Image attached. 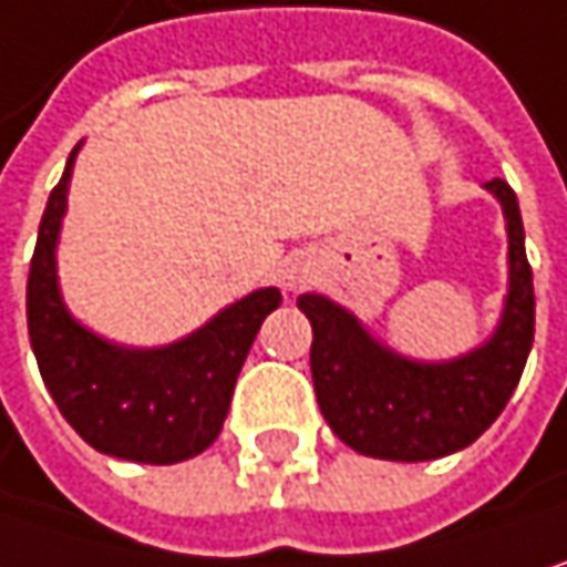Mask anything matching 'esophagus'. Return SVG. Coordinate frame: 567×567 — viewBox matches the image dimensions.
Segmentation results:
<instances>
[{
    "instance_id": "obj_1",
    "label": "esophagus",
    "mask_w": 567,
    "mask_h": 567,
    "mask_svg": "<svg viewBox=\"0 0 567 567\" xmlns=\"http://www.w3.org/2000/svg\"><path fill=\"white\" fill-rule=\"evenodd\" d=\"M301 282V276H298V272H291V276H285V285H288V288H295V285Z\"/></svg>"
}]
</instances>
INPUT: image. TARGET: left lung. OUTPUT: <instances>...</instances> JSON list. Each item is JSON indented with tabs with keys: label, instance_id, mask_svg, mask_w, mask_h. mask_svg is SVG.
Returning a JSON list of instances; mask_svg holds the SVG:
<instances>
[{
	"label": "left lung",
	"instance_id": "obj_1",
	"mask_svg": "<svg viewBox=\"0 0 567 567\" xmlns=\"http://www.w3.org/2000/svg\"><path fill=\"white\" fill-rule=\"evenodd\" d=\"M503 204L509 236V291L503 318L484 347L447 360L419 363L392 353L324 295H301L311 321V380L321 415L334 435L383 461H435L487 432L523 377L536 334V291L526 259L519 200L503 178L487 181Z\"/></svg>",
	"mask_w": 567,
	"mask_h": 567
}]
</instances>
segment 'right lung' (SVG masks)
I'll return each instance as SVG.
<instances>
[{
  "mask_svg": "<svg viewBox=\"0 0 567 567\" xmlns=\"http://www.w3.org/2000/svg\"><path fill=\"white\" fill-rule=\"evenodd\" d=\"M78 148L48 197L28 269L31 350L61 415L90 447L138 464H178L217 441L243 360L282 291L259 288L194 334L155 350L86 331L61 301L54 259Z\"/></svg>",
  "mask_w": 567,
  "mask_h": 567,
  "instance_id": "add662e5",
  "label": "right lung"
}]
</instances>
